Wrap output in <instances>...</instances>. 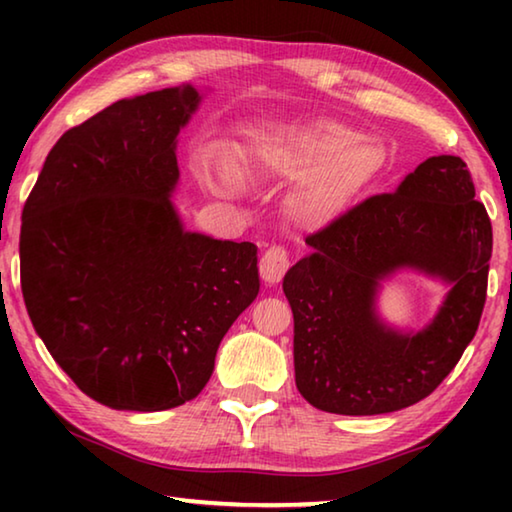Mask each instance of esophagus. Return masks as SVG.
<instances>
[{"instance_id": "1", "label": "esophagus", "mask_w": 512, "mask_h": 512, "mask_svg": "<svg viewBox=\"0 0 512 512\" xmlns=\"http://www.w3.org/2000/svg\"><path fill=\"white\" fill-rule=\"evenodd\" d=\"M291 266V257H289V250L282 248V246H268L264 250L262 259H259V273L266 282H280L284 273L289 271Z\"/></svg>"}]
</instances>
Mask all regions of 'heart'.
I'll return each mask as SVG.
<instances>
[{
	"label": "heart",
	"instance_id": "b5f03b06",
	"mask_svg": "<svg viewBox=\"0 0 512 512\" xmlns=\"http://www.w3.org/2000/svg\"><path fill=\"white\" fill-rule=\"evenodd\" d=\"M379 167V153L357 142L348 128L320 124L282 133L257 146L253 171L259 176L301 178L289 198V212L305 225H320L339 216ZM216 185L235 192L241 173L235 164H221Z\"/></svg>",
	"mask_w": 512,
	"mask_h": 512
}]
</instances>
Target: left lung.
<instances>
[{
	"label": "left lung",
	"instance_id": "8db88e82",
	"mask_svg": "<svg viewBox=\"0 0 512 512\" xmlns=\"http://www.w3.org/2000/svg\"><path fill=\"white\" fill-rule=\"evenodd\" d=\"M311 253L284 275L300 395L341 415L391 413L440 386L476 329L488 293L492 223L456 155L424 160L393 194H377L307 235ZM397 267L455 284L418 335L381 326L371 300Z\"/></svg>",
	"mask_w": 512,
	"mask_h": 512
}]
</instances>
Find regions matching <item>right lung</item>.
Instances as JSON below:
<instances>
[{
	"label": "right lung",
	"instance_id": "obj_1",
	"mask_svg": "<svg viewBox=\"0 0 512 512\" xmlns=\"http://www.w3.org/2000/svg\"><path fill=\"white\" fill-rule=\"evenodd\" d=\"M192 85L121 99L69 128L22 210L33 327L69 379L119 411L203 391L219 343L259 293L257 246L185 232L169 194Z\"/></svg>",
	"mask_w": 512,
	"mask_h": 512
}]
</instances>
